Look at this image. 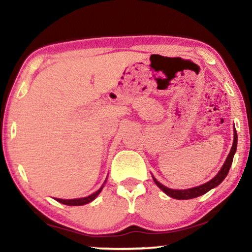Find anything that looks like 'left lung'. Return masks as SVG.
<instances>
[{"instance_id":"8db88e82","label":"left lung","mask_w":252,"mask_h":252,"mask_svg":"<svg viewBox=\"0 0 252 252\" xmlns=\"http://www.w3.org/2000/svg\"><path fill=\"white\" fill-rule=\"evenodd\" d=\"M236 147H237V134H236L235 128H234L233 146H232V148H230L228 156H227L225 163H223L222 167L220 168L218 174H217L215 178H212L211 180L206 182V184H203L201 186H197V187H192V188H188V189H171V188H167L166 186L161 185L160 182L158 181L157 179L153 175L155 184H156L158 187H159L167 196H170V197L175 198V199H191V198L198 197V196H201V195H204L205 192H208L209 190H211V189L216 188L217 186H219L220 184H221V182L223 181V179L227 177V174H228V171L230 168V165H232V163H233L234 155H235V153H236Z\"/></svg>"}]
</instances>
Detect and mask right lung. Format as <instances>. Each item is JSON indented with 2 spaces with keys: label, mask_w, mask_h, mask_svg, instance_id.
Wrapping results in <instances>:
<instances>
[{
  "label": "right lung",
  "mask_w": 252,
  "mask_h": 252,
  "mask_svg": "<svg viewBox=\"0 0 252 252\" xmlns=\"http://www.w3.org/2000/svg\"><path fill=\"white\" fill-rule=\"evenodd\" d=\"M106 182V179L104 181V184L102 185V187L98 189V190H96L95 192H93L92 195L89 196H86V197H81V198H73V199H63V198H55L56 199L57 202L62 203V204H65V205H70V206H79V205H85L87 204V203H91L92 201H94V199L97 197V196L99 195V192L102 191L103 187H104Z\"/></svg>",
  "instance_id": "1"
}]
</instances>
